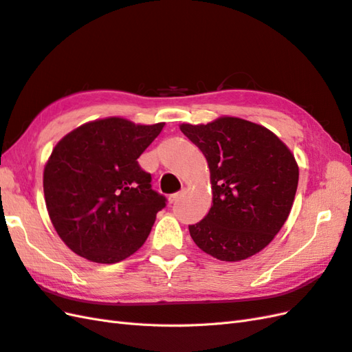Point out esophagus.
<instances>
[{
	"label": "esophagus",
	"mask_w": 352,
	"mask_h": 352,
	"mask_svg": "<svg viewBox=\"0 0 352 352\" xmlns=\"http://www.w3.org/2000/svg\"><path fill=\"white\" fill-rule=\"evenodd\" d=\"M184 193H186V188H183V190H179V192L174 193V195H169V202H170V204L177 202V201L179 199V197H182Z\"/></svg>",
	"instance_id": "obj_1"
}]
</instances>
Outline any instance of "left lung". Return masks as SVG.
<instances>
[{
  "label": "left lung",
  "instance_id": "8db88e82",
  "mask_svg": "<svg viewBox=\"0 0 352 352\" xmlns=\"http://www.w3.org/2000/svg\"><path fill=\"white\" fill-rule=\"evenodd\" d=\"M179 129L204 153L211 173V210L188 226L195 244L223 262L254 256L292 211L299 182L292 151L269 129L238 117Z\"/></svg>",
  "mask_w": 352,
  "mask_h": 352
}]
</instances>
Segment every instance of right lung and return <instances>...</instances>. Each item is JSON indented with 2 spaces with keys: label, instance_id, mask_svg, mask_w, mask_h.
<instances>
[{
  "label": "right lung",
  "instance_id": "right-lung-1",
  "mask_svg": "<svg viewBox=\"0 0 352 352\" xmlns=\"http://www.w3.org/2000/svg\"><path fill=\"white\" fill-rule=\"evenodd\" d=\"M164 124L110 117L80 126L53 148L44 197L52 224L76 254L110 265L146 242L166 197L153 190L138 157Z\"/></svg>",
  "mask_w": 352,
  "mask_h": 352
}]
</instances>
